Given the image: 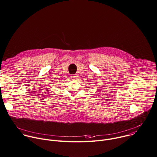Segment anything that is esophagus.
<instances>
[{
  "label": "esophagus",
  "mask_w": 157,
  "mask_h": 157,
  "mask_svg": "<svg viewBox=\"0 0 157 157\" xmlns=\"http://www.w3.org/2000/svg\"><path fill=\"white\" fill-rule=\"evenodd\" d=\"M76 77H77V76H76V75H71V76H70L71 79H73V80L76 79Z\"/></svg>",
  "instance_id": "34e87169"
}]
</instances>
